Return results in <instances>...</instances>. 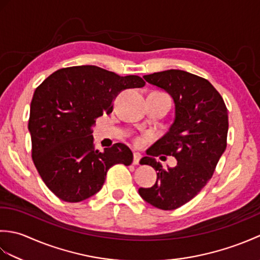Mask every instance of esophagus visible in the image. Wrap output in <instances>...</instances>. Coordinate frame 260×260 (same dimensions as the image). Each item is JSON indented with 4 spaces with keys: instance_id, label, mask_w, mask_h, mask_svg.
<instances>
[{
    "instance_id": "esophagus-1",
    "label": "esophagus",
    "mask_w": 260,
    "mask_h": 260,
    "mask_svg": "<svg viewBox=\"0 0 260 260\" xmlns=\"http://www.w3.org/2000/svg\"><path fill=\"white\" fill-rule=\"evenodd\" d=\"M142 158V155L139 153V152H134V158H133V164L134 165H139L140 164V161Z\"/></svg>"
}]
</instances>
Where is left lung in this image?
Here are the masks:
<instances>
[{
  "mask_svg": "<svg viewBox=\"0 0 260 260\" xmlns=\"http://www.w3.org/2000/svg\"><path fill=\"white\" fill-rule=\"evenodd\" d=\"M143 78L172 96L175 117L168 133L141 159V164L157 171V179L152 187H140L139 193L153 207L174 210L194 198L212 178L227 147L228 110L221 95L202 77L171 69ZM161 153L174 156L178 163L163 169L155 159Z\"/></svg>",
  "mask_w": 260,
  "mask_h": 260,
  "instance_id": "8db88e82",
  "label": "left lung"
}]
</instances>
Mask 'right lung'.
<instances>
[{
  "label": "right lung",
  "instance_id": "obj_1",
  "mask_svg": "<svg viewBox=\"0 0 260 260\" xmlns=\"http://www.w3.org/2000/svg\"><path fill=\"white\" fill-rule=\"evenodd\" d=\"M144 85L139 76L76 66L54 71L37 88L27 125L32 159L53 194L66 202L84 201L102 189L113 165L132 164L133 153L123 143L96 150L91 126L113 112L121 90Z\"/></svg>",
  "mask_w": 260,
  "mask_h": 260
}]
</instances>
